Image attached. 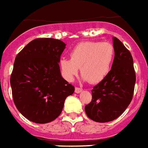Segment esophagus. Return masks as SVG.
I'll list each match as a JSON object with an SVG mask.
<instances>
[{
  "label": "esophagus",
  "instance_id": "esophagus-1",
  "mask_svg": "<svg viewBox=\"0 0 148 148\" xmlns=\"http://www.w3.org/2000/svg\"><path fill=\"white\" fill-rule=\"evenodd\" d=\"M82 90H83L81 88H79V87H75V92L76 94H79L80 92H82Z\"/></svg>",
  "mask_w": 148,
  "mask_h": 148
}]
</instances>
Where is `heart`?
Wrapping results in <instances>:
<instances>
[{
  "instance_id": "b5f03b06",
  "label": "heart",
  "mask_w": 148,
  "mask_h": 148,
  "mask_svg": "<svg viewBox=\"0 0 148 148\" xmlns=\"http://www.w3.org/2000/svg\"><path fill=\"white\" fill-rule=\"evenodd\" d=\"M70 59L62 58V75L72 81L79 69L84 80L94 84L101 82L109 73L115 57V49L109 42H83L71 51Z\"/></svg>"
}]
</instances>
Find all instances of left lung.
I'll use <instances>...</instances> for the list:
<instances>
[{"label":"left lung","mask_w":148,"mask_h":148,"mask_svg":"<svg viewBox=\"0 0 148 148\" xmlns=\"http://www.w3.org/2000/svg\"><path fill=\"white\" fill-rule=\"evenodd\" d=\"M115 58L107 76L94 86L92 101L85 106L86 115L97 123L119 117L133 98L136 74L130 52L119 39L113 37Z\"/></svg>","instance_id":"obj_1"}]
</instances>
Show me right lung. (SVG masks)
<instances>
[{"label": "right lung", "instance_id": "1", "mask_svg": "<svg viewBox=\"0 0 148 148\" xmlns=\"http://www.w3.org/2000/svg\"><path fill=\"white\" fill-rule=\"evenodd\" d=\"M66 44L60 40L38 38L17 54L11 75L12 97L22 115L31 122L51 123L62 113L75 87L62 78L59 62Z\"/></svg>", "mask_w": 148, "mask_h": 148}]
</instances>
